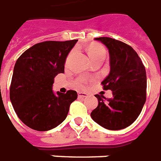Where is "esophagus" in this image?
I'll list each match as a JSON object with an SVG mask.
<instances>
[{"label": "esophagus", "instance_id": "34e87169", "mask_svg": "<svg viewBox=\"0 0 161 161\" xmlns=\"http://www.w3.org/2000/svg\"><path fill=\"white\" fill-rule=\"evenodd\" d=\"M88 96V94L84 93V92H79L78 93V97L79 98H85V97H87Z\"/></svg>", "mask_w": 161, "mask_h": 161}]
</instances>
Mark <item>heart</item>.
Segmentation results:
<instances>
[{"instance_id": "heart-1", "label": "heart", "mask_w": 161, "mask_h": 161, "mask_svg": "<svg viewBox=\"0 0 161 161\" xmlns=\"http://www.w3.org/2000/svg\"><path fill=\"white\" fill-rule=\"evenodd\" d=\"M88 54L90 58L92 61L100 60V59H104L105 55V51L102 46L100 45H91L88 48ZM86 84V80L85 79H80L78 82V86L82 88Z\"/></svg>"}]
</instances>
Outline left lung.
<instances>
[{
  "mask_svg": "<svg viewBox=\"0 0 161 161\" xmlns=\"http://www.w3.org/2000/svg\"><path fill=\"white\" fill-rule=\"evenodd\" d=\"M95 40L107 47L110 55V74L101 84L112 91V97L96 95L98 105L91 113L94 121L107 130L126 128L141 114L146 100V68L138 54L129 45L110 37Z\"/></svg>",
  "mask_w": 161,
  "mask_h": 161,
  "instance_id": "8db88e82",
  "label": "left lung"
}]
</instances>
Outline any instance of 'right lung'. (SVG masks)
<instances>
[{
    "label": "right lung",
    "mask_w": 161,
    "mask_h": 161,
    "mask_svg": "<svg viewBox=\"0 0 161 161\" xmlns=\"http://www.w3.org/2000/svg\"><path fill=\"white\" fill-rule=\"evenodd\" d=\"M77 42H41L16 60L10 100L19 119L30 128L46 131L56 127L65 120L70 104L77 99L75 91L65 94L52 91L54 78L64 73L66 57Z\"/></svg>",
    "instance_id": "right-lung-1"
}]
</instances>
